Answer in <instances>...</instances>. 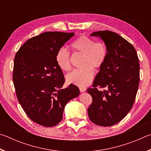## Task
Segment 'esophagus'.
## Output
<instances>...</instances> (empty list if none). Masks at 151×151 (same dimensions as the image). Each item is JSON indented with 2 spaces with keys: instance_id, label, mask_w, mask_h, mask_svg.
<instances>
[{
  "instance_id": "34e87169",
  "label": "esophagus",
  "mask_w": 151,
  "mask_h": 151,
  "mask_svg": "<svg viewBox=\"0 0 151 151\" xmlns=\"http://www.w3.org/2000/svg\"><path fill=\"white\" fill-rule=\"evenodd\" d=\"M79 90H80V92H81V93H83V92L86 91V88H83V87H80L79 88Z\"/></svg>"
}]
</instances>
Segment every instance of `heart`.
I'll list each match as a JSON object with an SVG mask.
<instances>
[{"mask_svg":"<svg viewBox=\"0 0 151 151\" xmlns=\"http://www.w3.org/2000/svg\"><path fill=\"white\" fill-rule=\"evenodd\" d=\"M71 48L84 54L83 66L82 69H75L66 76L68 84L84 87L87 86L94 76V70L99 69L103 66L107 57V48L101 41L94 42L86 36H81L72 42ZM56 63L61 70H68L70 68V52L65 48H60L56 55Z\"/></svg>","mask_w":151,"mask_h":151,"instance_id":"b5f03b06","label":"heart"}]
</instances>
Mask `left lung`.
Returning a JSON list of instances; mask_svg holds the SVG:
<instances>
[{
    "mask_svg": "<svg viewBox=\"0 0 151 151\" xmlns=\"http://www.w3.org/2000/svg\"><path fill=\"white\" fill-rule=\"evenodd\" d=\"M91 36L103 40L107 57L87 89L93 98L88 114L95 124L111 127L124 118L134 103L140 80L139 58L133 46L115 32L103 30Z\"/></svg>",
    "mask_w": 151,
    "mask_h": 151,
    "instance_id": "left-lung-1",
    "label": "left lung"
}]
</instances>
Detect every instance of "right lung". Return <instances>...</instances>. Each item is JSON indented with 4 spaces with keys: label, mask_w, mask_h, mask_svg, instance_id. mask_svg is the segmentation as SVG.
Masks as SVG:
<instances>
[{
    "label": "right lung",
    "mask_w": 151,
    "mask_h": 151,
    "mask_svg": "<svg viewBox=\"0 0 151 151\" xmlns=\"http://www.w3.org/2000/svg\"><path fill=\"white\" fill-rule=\"evenodd\" d=\"M74 35L43 32L28 40L15 55L12 80L18 101L29 119L42 126L59 123L66 104L80 93L72 84L61 89L65 79L55 58Z\"/></svg>",
    "instance_id": "obj_1"
}]
</instances>
